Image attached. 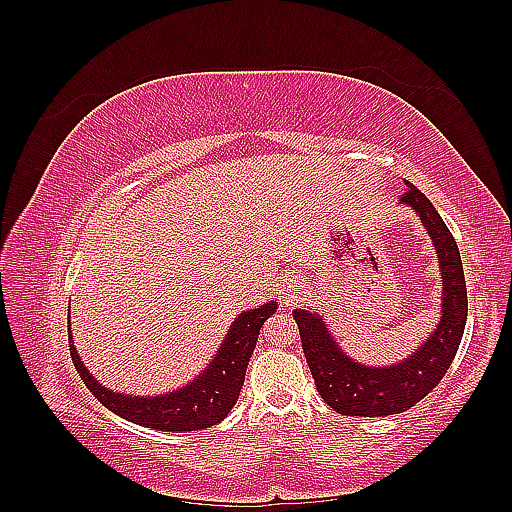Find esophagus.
<instances>
[{"instance_id": "obj_1", "label": "esophagus", "mask_w": 512, "mask_h": 512, "mask_svg": "<svg viewBox=\"0 0 512 512\" xmlns=\"http://www.w3.org/2000/svg\"><path fill=\"white\" fill-rule=\"evenodd\" d=\"M299 299H301L299 290H297V288H292V286H288L286 290H282V292H280V303H282V305H292L294 301H299Z\"/></svg>"}]
</instances>
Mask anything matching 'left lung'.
<instances>
[{
    "mask_svg": "<svg viewBox=\"0 0 512 512\" xmlns=\"http://www.w3.org/2000/svg\"><path fill=\"white\" fill-rule=\"evenodd\" d=\"M401 205L412 207L421 218L442 269V316L427 342L397 365L367 367L352 361L337 346L316 312L294 309L292 314L320 397L335 412L346 416H389L418 404L444 378L466 329L468 292L455 237L429 198L410 181H406V192L401 194Z\"/></svg>",
    "mask_w": 512,
    "mask_h": 512,
    "instance_id": "left-lung-1",
    "label": "left lung"
}]
</instances>
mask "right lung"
<instances>
[{
    "mask_svg": "<svg viewBox=\"0 0 512 512\" xmlns=\"http://www.w3.org/2000/svg\"><path fill=\"white\" fill-rule=\"evenodd\" d=\"M275 309V301H269L239 314V318L230 324V331L224 337L218 354L213 356V361L203 374L190 384H185L183 389L166 395L138 397L108 391L94 378V374H89L68 331L70 356L87 389L94 393L104 408L123 416L126 421L158 431L207 429L224 421L232 406L237 404L247 363H250V356L258 342L260 327L275 314Z\"/></svg>",
    "mask_w": 512,
    "mask_h": 512,
    "instance_id": "obj_1",
    "label": "right lung"
}]
</instances>
